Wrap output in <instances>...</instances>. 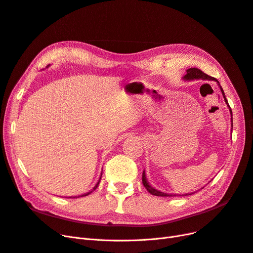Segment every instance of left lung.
Segmentation results:
<instances>
[{
  "label": "left lung",
  "instance_id": "left-lung-1",
  "mask_svg": "<svg viewBox=\"0 0 253 253\" xmlns=\"http://www.w3.org/2000/svg\"><path fill=\"white\" fill-rule=\"evenodd\" d=\"M182 78H183V80H184V81L203 80V81H213V82H215V83L217 84V85L220 86V90H221V92H222L224 100H225L226 104H227V107H228V109H229V111H230V115H231V126H232V111H231V109H230V107H229L227 99H226V97H225V93H224V91H223V89H222V86H221L220 83L217 82V81L215 80V78H213V77H211V76H210V75L205 74L204 72H202L201 70H199V69H197V68L187 69V70H186V74H185L184 76H183ZM231 130H232V127H231ZM142 183H143L144 187L147 189V191H149L150 194H152V195H154V196H158V197H172V196H178V195H176V194L162 193V191H160V190H158V189H156L155 187H153V186L150 184V183L147 182V179H146V176H145V170H143V172H142ZM191 194H194V193L185 194V195H179V196H188V195H191Z\"/></svg>",
  "mask_w": 253,
  "mask_h": 253
}]
</instances>
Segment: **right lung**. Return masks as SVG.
Wrapping results in <instances>:
<instances>
[{"instance_id": "add662e5", "label": "right lung", "mask_w": 253, "mask_h": 253, "mask_svg": "<svg viewBox=\"0 0 253 253\" xmlns=\"http://www.w3.org/2000/svg\"><path fill=\"white\" fill-rule=\"evenodd\" d=\"M101 176H102V171H101V175H100V178H99V180H98V182L96 183V185H95L94 187H93V189L92 190H90V191H88V193H85V194H83V195H81V196H78V197H85V196H88V195H90L93 190H95L97 188V186H98V184H99V182H100V179H101ZM69 198H72V197H69ZM74 198H77V197H74Z\"/></svg>"}]
</instances>
